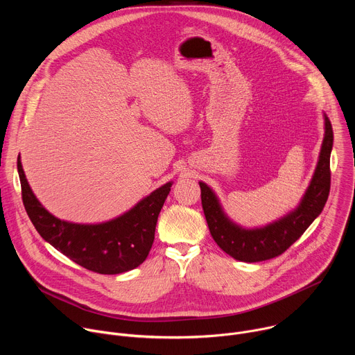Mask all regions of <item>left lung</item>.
Segmentation results:
<instances>
[{
    "instance_id": "left-lung-1",
    "label": "left lung",
    "mask_w": 355,
    "mask_h": 355,
    "mask_svg": "<svg viewBox=\"0 0 355 355\" xmlns=\"http://www.w3.org/2000/svg\"><path fill=\"white\" fill-rule=\"evenodd\" d=\"M324 139L318 167L311 185L299 207L285 218L260 229H243L233 223L222 211L214 191L199 182L202 208L216 244L234 260L259 263L281 256L311 226L323 211L330 192V153L333 128L324 115Z\"/></svg>"
}]
</instances>
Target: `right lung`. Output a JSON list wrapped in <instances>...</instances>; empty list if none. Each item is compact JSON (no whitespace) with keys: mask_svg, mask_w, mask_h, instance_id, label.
I'll return each instance as SVG.
<instances>
[{"mask_svg":"<svg viewBox=\"0 0 355 355\" xmlns=\"http://www.w3.org/2000/svg\"><path fill=\"white\" fill-rule=\"evenodd\" d=\"M25 211L37 233L78 266L98 274H121L139 267L155 241L159 214L171 189L164 184L122 216L99 225H78L49 214L33 195L18 159Z\"/></svg>","mask_w":355,"mask_h":355,"instance_id":"1","label":"right lung"}]
</instances>
